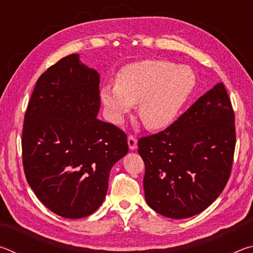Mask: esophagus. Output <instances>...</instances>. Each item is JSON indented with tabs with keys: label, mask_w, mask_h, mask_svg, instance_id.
<instances>
[{
	"label": "esophagus",
	"mask_w": 253,
	"mask_h": 253,
	"mask_svg": "<svg viewBox=\"0 0 253 253\" xmlns=\"http://www.w3.org/2000/svg\"><path fill=\"white\" fill-rule=\"evenodd\" d=\"M128 146H129V149H131V151H134V149H136L137 147V139L135 138L134 136L132 135H129L128 136Z\"/></svg>",
	"instance_id": "1"
}]
</instances>
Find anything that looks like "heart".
<instances>
[{
  "label": "heart",
  "mask_w": 253,
  "mask_h": 253,
  "mask_svg": "<svg viewBox=\"0 0 253 253\" xmlns=\"http://www.w3.org/2000/svg\"><path fill=\"white\" fill-rule=\"evenodd\" d=\"M196 78L188 66L164 60H143L123 67L116 84H105L100 98L108 118L122 124L138 104V116L148 129H164L173 124L193 91Z\"/></svg>",
  "instance_id": "heart-1"
}]
</instances>
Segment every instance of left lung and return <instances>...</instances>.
<instances>
[{
  "label": "left lung",
  "instance_id": "obj_1",
  "mask_svg": "<svg viewBox=\"0 0 253 253\" xmlns=\"http://www.w3.org/2000/svg\"><path fill=\"white\" fill-rule=\"evenodd\" d=\"M234 148V113L219 83L166 129L138 139L147 204L170 219L204 211L229 181Z\"/></svg>",
  "mask_w": 253,
  "mask_h": 253
}]
</instances>
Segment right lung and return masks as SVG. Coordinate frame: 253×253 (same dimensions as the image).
Listing matches in <instances>:
<instances>
[{
	"label": "right lung",
	"mask_w": 253,
	"mask_h": 253,
	"mask_svg": "<svg viewBox=\"0 0 253 253\" xmlns=\"http://www.w3.org/2000/svg\"><path fill=\"white\" fill-rule=\"evenodd\" d=\"M99 74L70 54L38 79L24 115L27 181L50 211L90 215L104 202L110 169L128 153L127 136L97 118Z\"/></svg>",
	"instance_id": "obj_1"
}]
</instances>
